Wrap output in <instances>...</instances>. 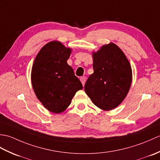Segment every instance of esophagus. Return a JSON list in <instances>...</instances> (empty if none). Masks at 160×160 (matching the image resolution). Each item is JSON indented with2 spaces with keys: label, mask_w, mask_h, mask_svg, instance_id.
I'll return each mask as SVG.
<instances>
[{
  "label": "esophagus",
  "mask_w": 160,
  "mask_h": 160,
  "mask_svg": "<svg viewBox=\"0 0 160 160\" xmlns=\"http://www.w3.org/2000/svg\"><path fill=\"white\" fill-rule=\"evenodd\" d=\"M86 79H87V78H86L85 76H82V77L80 78V81H81V82H82L83 86L84 85V83H85V82H86Z\"/></svg>",
  "instance_id": "obj_1"
}]
</instances>
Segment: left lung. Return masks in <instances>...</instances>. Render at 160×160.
Instances as JSON below:
<instances>
[{"label": "left lung", "mask_w": 160, "mask_h": 160, "mask_svg": "<svg viewBox=\"0 0 160 160\" xmlns=\"http://www.w3.org/2000/svg\"><path fill=\"white\" fill-rule=\"evenodd\" d=\"M93 71L84 91L93 104L104 111L117 107L128 92L132 69L123 52L113 43L102 47L93 54Z\"/></svg>", "instance_id": "left-lung-1"}]
</instances>
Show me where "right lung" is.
<instances>
[{
  "label": "right lung",
  "instance_id": "add662e5",
  "mask_svg": "<svg viewBox=\"0 0 160 160\" xmlns=\"http://www.w3.org/2000/svg\"><path fill=\"white\" fill-rule=\"evenodd\" d=\"M71 50L53 41L40 49L33 62L32 83L38 99L47 109L60 113L69 106L82 84L67 64Z\"/></svg>",
  "mask_w": 160,
  "mask_h": 160
}]
</instances>
